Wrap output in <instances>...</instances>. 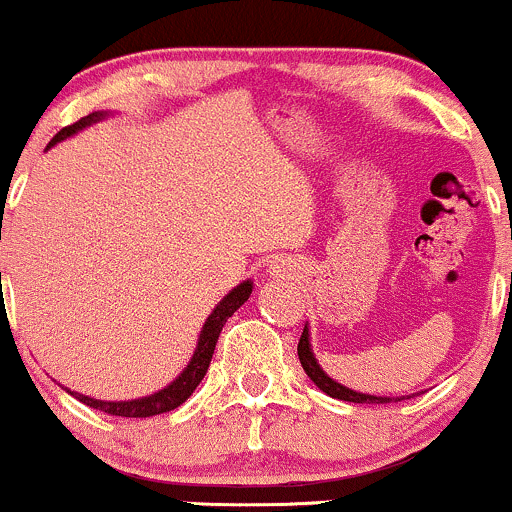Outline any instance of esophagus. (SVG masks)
I'll return each mask as SVG.
<instances>
[{"instance_id": "obj_1", "label": "esophagus", "mask_w": 512, "mask_h": 512, "mask_svg": "<svg viewBox=\"0 0 512 512\" xmlns=\"http://www.w3.org/2000/svg\"><path fill=\"white\" fill-rule=\"evenodd\" d=\"M269 274H274V276H281V267H279V264H274V267L269 269Z\"/></svg>"}]
</instances>
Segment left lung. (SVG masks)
Listing matches in <instances>:
<instances>
[{"mask_svg": "<svg viewBox=\"0 0 512 512\" xmlns=\"http://www.w3.org/2000/svg\"><path fill=\"white\" fill-rule=\"evenodd\" d=\"M298 358H301V366L305 370V375H308V378L313 380V383L320 387L322 392H327V395L334 399H344V402H354V404H387V402H399V399H409V395L407 397L363 395V392L349 390V387H344L342 383H337V380H332L330 375L320 368V363H317V358L313 356V349H310L308 325H305V330L301 334V342H298Z\"/></svg>", "mask_w": 512, "mask_h": 512, "instance_id": "obj_1", "label": "left lung"}]
</instances>
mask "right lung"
I'll list each match as a JSON object with an SVG mask.
<instances>
[{
	"label": "right lung",
	"instance_id": "1",
	"mask_svg": "<svg viewBox=\"0 0 512 512\" xmlns=\"http://www.w3.org/2000/svg\"><path fill=\"white\" fill-rule=\"evenodd\" d=\"M105 117H108V113H103V110L81 117V120L74 122V125L60 129V132L52 137L48 149L50 146H55L57 142H62V139L72 137V134L79 132V129L93 125V122L105 120ZM0 281H2V272H0ZM250 293H252V281H243V284H238L236 289L228 293V296H223V301H219V305L211 310L207 322H204L202 332H199V339H197V349H195V354H192L190 363H187V368L182 370L173 383L163 387V390L154 392V395L142 397V399H129V402H103V399L79 395V392H72V390H67V392L72 397L79 399V402H84L86 407L105 411V414H110V416H127V419H146V416L166 414V411L178 409L180 404L197 390V385L202 383L204 375H207V368L211 363V356H214L216 342H219V334L223 330V325H226L228 317L236 313L240 305L248 301Z\"/></svg>",
	"mask_w": 512,
	"mask_h": 512
}]
</instances>
